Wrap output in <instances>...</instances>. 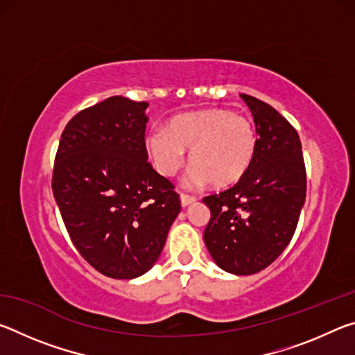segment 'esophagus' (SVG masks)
I'll return each mask as SVG.
<instances>
[{
  "label": "esophagus",
  "instance_id": "34e87169",
  "mask_svg": "<svg viewBox=\"0 0 355 355\" xmlns=\"http://www.w3.org/2000/svg\"><path fill=\"white\" fill-rule=\"evenodd\" d=\"M180 202H182V207L183 208H186V207H189L191 203H194L196 202V197H191V196H182L180 197Z\"/></svg>",
  "mask_w": 355,
  "mask_h": 355
}]
</instances>
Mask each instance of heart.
<instances>
[{
	"mask_svg": "<svg viewBox=\"0 0 355 355\" xmlns=\"http://www.w3.org/2000/svg\"><path fill=\"white\" fill-rule=\"evenodd\" d=\"M258 147L255 127L249 119L228 110H203L172 117L166 128L146 136V150L161 175L173 177L189 150L192 180L218 189L241 182L254 163Z\"/></svg>",
	"mask_w": 355,
	"mask_h": 355,
	"instance_id": "obj_1",
	"label": "heart"
}]
</instances>
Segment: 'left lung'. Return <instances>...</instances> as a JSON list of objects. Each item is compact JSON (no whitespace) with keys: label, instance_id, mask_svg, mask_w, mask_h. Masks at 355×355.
Instances as JSON below:
<instances>
[{"label":"left lung","instance_id":"obj_1","mask_svg":"<svg viewBox=\"0 0 355 355\" xmlns=\"http://www.w3.org/2000/svg\"><path fill=\"white\" fill-rule=\"evenodd\" d=\"M254 116L258 147L241 182L203 203L209 255L224 271L250 275L268 268L290 244L305 203L307 177L297 131L264 101L241 95Z\"/></svg>","mask_w":355,"mask_h":355}]
</instances>
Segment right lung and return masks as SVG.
Instances as JSON below:
<instances>
[{"instance_id":"obj_1","label":"right lung","mask_w":355,"mask_h":355,"mask_svg":"<svg viewBox=\"0 0 355 355\" xmlns=\"http://www.w3.org/2000/svg\"><path fill=\"white\" fill-rule=\"evenodd\" d=\"M146 101L110 97L62 131L53 196L75 248L111 279L152 269L180 213L169 180L147 163Z\"/></svg>"}]
</instances>
